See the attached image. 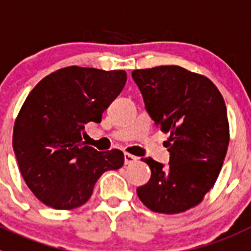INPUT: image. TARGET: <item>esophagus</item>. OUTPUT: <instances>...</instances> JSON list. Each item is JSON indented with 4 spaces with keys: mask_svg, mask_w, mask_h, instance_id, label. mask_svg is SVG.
Listing matches in <instances>:
<instances>
[{
    "mask_svg": "<svg viewBox=\"0 0 251 251\" xmlns=\"http://www.w3.org/2000/svg\"><path fill=\"white\" fill-rule=\"evenodd\" d=\"M137 159L139 157L134 156V155H131V153H125V165H131V164H134V162L137 161Z\"/></svg>",
    "mask_w": 251,
    "mask_h": 251,
    "instance_id": "1",
    "label": "esophagus"
}]
</instances>
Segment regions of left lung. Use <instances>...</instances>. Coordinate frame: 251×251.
Masks as SVG:
<instances>
[{"label": "left lung", "mask_w": 251, "mask_h": 251, "mask_svg": "<svg viewBox=\"0 0 251 251\" xmlns=\"http://www.w3.org/2000/svg\"><path fill=\"white\" fill-rule=\"evenodd\" d=\"M131 75L155 125L170 134L169 166L141 159L151 177L137 196L155 213H184L202 201L224 162L230 137L225 101L209 78L175 65Z\"/></svg>", "instance_id": "obj_1"}]
</instances>
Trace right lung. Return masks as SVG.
<instances>
[{"label":"right lung","mask_w":251,"mask_h":251,"mask_svg":"<svg viewBox=\"0 0 251 251\" xmlns=\"http://www.w3.org/2000/svg\"><path fill=\"white\" fill-rule=\"evenodd\" d=\"M124 70L70 66L50 74L25 100L12 146L25 182L40 201L57 210L81 206L101 175L124 165L123 151L87 146L85 125L102 112L126 83Z\"/></svg>","instance_id":"obj_1"}]
</instances>
